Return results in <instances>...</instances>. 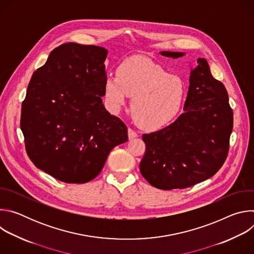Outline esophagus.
Instances as JSON below:
<instances>
[{
  "label": "esophagus",
  "instance_id": "34e87169",
  "mask_svg": "<svg viewBox=\"0 0 254 254\" xmlns=\"http://www.w3.org/2000/svg\"><path fill=\"white\" fill-rule=\"evenodd\" d=\"M127 135H128V139H132V138L137 137V133L133 129H131V128L127 129Z\"/></svg>",
  "mask_w": 254,
  "mask_h": 254
}]
</instances>
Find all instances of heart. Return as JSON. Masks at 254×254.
<instances>
[{
  "mask_svg": "<svg viewBox=\"0 0 254 254\" xmlns=\"http://www.w3.org/2000/svg\"><path fill=\"white\" fill-rule=\"evenodd\" d=\"M183 80L168 74L158 64L141 57L124 60L116 74H108L104 81L106 101L114 112L132 97L131 113L142 128L156 130L169 125L179 114L185 98Z\"/></svg>",
  "mask_w": 254,
  "mask_h": 254,
  "instance_id": "heart-1",
  "label": "heart"
}]
</instances>
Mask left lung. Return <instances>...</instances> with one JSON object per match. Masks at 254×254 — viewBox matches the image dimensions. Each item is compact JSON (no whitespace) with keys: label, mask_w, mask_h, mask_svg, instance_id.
<instances>
[{"label":"left lung","mask_w":254,"mask_h":254,"mask_svg":"<svg viewBox=\"0 0 254 254\" xmlns=\"http://www.w3.org/2000/svg\"><path fill=\"white\" fill-rule=\"evenodd\" d=\"M180 58L184 52L162 51ZM191 68L184 113L167 127L144 133L142 177L162 190L185 189L214 176L224 164L233 128V113L222 82L215 79L206 59Z\"/></svg>","instance_id":"8db88e82"}]
</instances>
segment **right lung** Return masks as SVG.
Wrapping results in <instances>:
<instances>
[{
	"label": "right lung",
	"mask_w": 254,
	"mask_h": 254,
	"mask_svg": "<svg viewBox=\"0 0 254 254\" xmlns=\"http://www.w3.org/2000/svg\"><path fill=\"white\" fill-rule=\"evenodd\" d=\"M105 48L66 43L36 70L22 103L21 129L33 164L55 179L83 184L127 140V126L102 103Z\"/></svg>",
	"instance_id": "1"
}]
</instances>
